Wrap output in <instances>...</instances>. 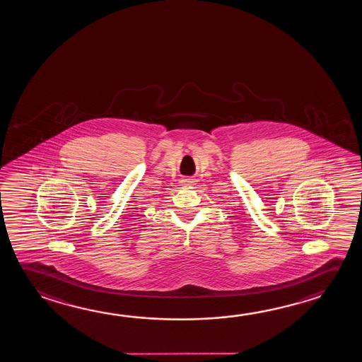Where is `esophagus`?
<instances>
[{
	"mask_svg": "<svg viewBox=\"0 0 362 362\" xmlns=\"http://www.w3.org/2000/svg\"><path fill=\"white\" fill-rule=\"evenodd\" d=\"M181 182L185 186H192V185H195V180L194 178H184V180H181Z\"/></svg>",
	"mask_w": 362,
	"mask_h": 362,
	"instance_id": "1",
	"label": "esophagus"
}]
</instances>
